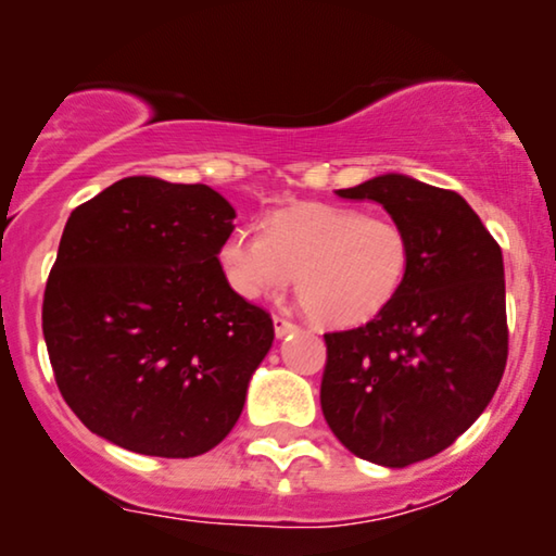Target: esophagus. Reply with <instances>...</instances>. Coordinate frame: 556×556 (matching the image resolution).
I'll return each mask as SVG.
<instances>
[{"label": "esophagus", "mask_w": 556, "mask_h": 556, "mask_svg": "<svg viewBox=\"0 0 556 556\" xmlns=\"http://www.w3.org/2000/svg\"><path fill=\"white\" fill-rule=\"evenodd\" d=\"M273 329H276L278 339H283V337H288V333H293L295 329H299V326H295L293 321H288V318H283V316H273Z\"/></svg>", "instance_id": "esophagus-1"}]
</instances>
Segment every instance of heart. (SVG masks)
I'll return each instance as SVG.
<instances>
[{"mask_svg":"<svg viewBox=\"0 0 556 556\" xmlns=\"http://www.w3.org/2000/svg\"><path fill=\"white\" fill-rule=\"evenodd\" d=\"M227 283L248 301L276 299L291 286L308 316L346 329L377 318L405 286L413 248L405 227L384 215L329 202H299L263 219V238L232 230L219 245Z\"/></svg>","mask_w":556,"mask_h":556,"instance_id":"1","label":"heart"}]
</instances>
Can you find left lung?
I'll return each mask as SVG.
<instances>
[{"mask_svg":"<svg viewBox=\"0 0 556 556\" xmlns=\"http://www.w3.org/2000/svg\"><path fill=\"white\" fill-rule=\"evenodd\" d=\"M337 194L382 204L405 227L413 261L390 308L324 333L321 409L356 458L405 468L453 445L504 377V257L458 192L379 174Z\"/></svg>","mask_w":556,"mask_h":556,"instance_id":"left-lung-1","label":"left lung"}]
</instances>
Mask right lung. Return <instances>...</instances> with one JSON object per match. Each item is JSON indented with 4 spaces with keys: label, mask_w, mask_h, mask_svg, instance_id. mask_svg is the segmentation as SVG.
I'll return each mask as SVG.
<instances>
[{
    "label": "right lung",
    "mask_w": 556,
    "mask_h": 556,
    "mask_svg": "<svg viewBox=\"0 0 556 556\" xmlns=\"http://www.w3.org/2000/svg\"><path fill=\"white\" fill-rule=\"evenodd\" d=\"M235 210L207 185L126 177L75 207L42 301L67 405L90 432L156 458L223 443L273 346V318L227 283Z\"/></svg>",
    "instance_id": "1"
}]
</instances>
